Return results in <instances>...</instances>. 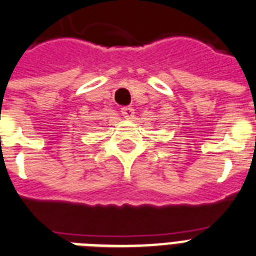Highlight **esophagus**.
I'll use <instances>...</instances> for the list:
<instances>
[{
    "mask_svg": "<svg viewBox=\"0 0 256 256\" xmlns=\"http://www.w3.org/2000/svg\"><path fill=\"white\" fill-rule=\"evenodd\" d=\"M121 114L124 116V118H128V120H132V118L134 117V109H132V108H130V106L122 108Z\"/></svg>",
    "mask_w": 256,
    "mask_h": 256,
    "instance_id": "34e87169",
    "label": "esophagus"
}]
</instances>
